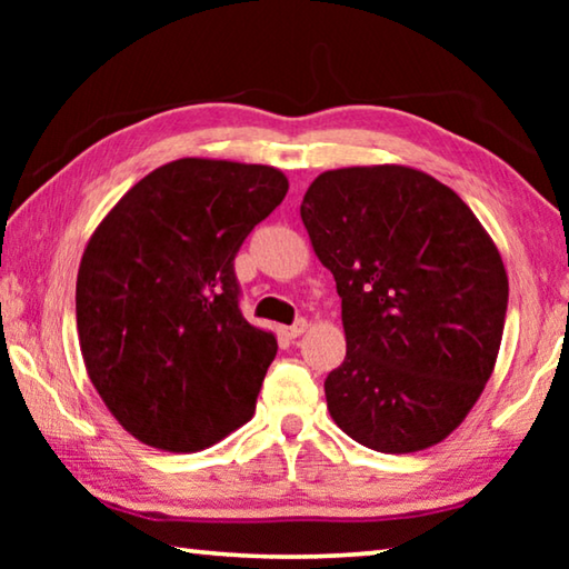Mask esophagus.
Listing matches in <instances>:
<instances>
[{
	"label": "esophagus",
	"mask_w": 569,
	"mask_h": 569,
	"mask_svg": "<svg viewBox=\"0 0 569 569\" xmlns=\"http://www.w3.org/2000/svg\"><path fill=\"white\" fill-rule=\"evenodd\" d=\"M306 329H308V321L306 319H298L293 326H286L283 333L288 336V339H298V336H301Z\"/></svg>",
	"instance_id": "34e87169"
}]
</instances>
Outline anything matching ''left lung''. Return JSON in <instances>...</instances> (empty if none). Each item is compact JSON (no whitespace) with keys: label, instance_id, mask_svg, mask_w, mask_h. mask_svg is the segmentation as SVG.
<instances>
[{"label":"left lung","instance_id":"1","mask_svg":"<svg viewBox=\"0 0 569 569\" xmlns=\"http://www.w3.org/2000/svg\"><path fill=\"white\" fill-rule=\"evenodd\" d=\"M301 220L341 296L331 419L383 455L445 441L502 343L509 281L495 240L455 190L407 166L321 172Z\"/></svg>","mask_w":569,"mask_h":569}]
</instances>
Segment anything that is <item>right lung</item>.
<instances>
[{
    "label": "right lung",
    "instance_id": "obj_1",
    "mask_svg": "<svg viewBox=\"0 0 569 569\" xmlns=\"http://www.w3.org/2000/svg\"><path fill=\"white\" fill-rule=\"evenodd\" d=\"M286 190L271 166L180 158L134 182L90 236L80 351L104 407L142 445L190 455L253 417L278 343L240 313L233 261Z\"/></svg>",
    "mask_w": 569,
    "mask_h": 569
}]
</instances>
